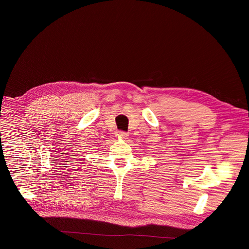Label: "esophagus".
Here are the masks:
<instances>
[{
    "mask_svg": "<svg viewBox=\"0 0 249 249\" xmlns=\"http://www.w3.org/2000/svg\"><path fill=\"white\" fill-rule=\"evenodd\" d=\"M117 136H118V138L126 139V138H127V136H128V133H126V132H124V131H119V132L117 133Z\"/></svg>",
    "mask_w": 249,
    "mask_h": 249,
    "instance_id": "34e87169",
    "label": "esophagus"
}]
</instances>
